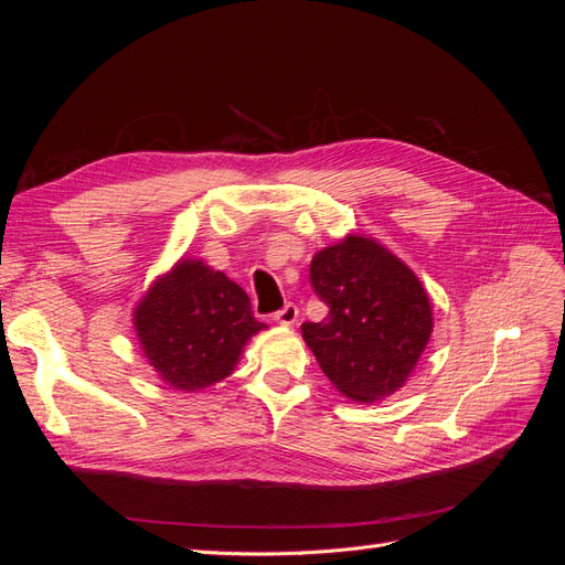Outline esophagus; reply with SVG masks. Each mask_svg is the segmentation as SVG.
I'll return each mask as SVG.
<instances>
[{
  "mask_svg": "<svg viewBox=\"0 0 565 565\" xmlns=\"http://www.w3.org/2000/svg\"><path fill=\"white\" fill-rule=\"evenodd\" d=\"M297 316H299V309L295 303H285L282 309L273 316V320L280 322V324H295L297 322Z\"/></svg>",
  "mask_w": 565,
  "mask_h": 565,
  "instance_id": "1",
  "label": "esophagus"
}]
</instances>
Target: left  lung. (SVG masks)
Masks as SVG:
<instances>
[{
  "instance_id": "obj_1",
  "label": "left lung",
  "mask_w": 565,
  "mask_h": 565,
  "mask_svg": "<svg viewBox=\"0 0 565 565\" xmlns=\"http://www.w3.org/2000/svg\"><path fill=\"white\" fill-rule=\"evenodd\" d=\"M311 285L328 318L303 322V341L334 388L358 403L398 391L431 339V301L396 254L363 235L320 249Z\"/></svg>"
}]
</instances>
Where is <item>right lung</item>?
Returning <instances> with one entry per match:
<instances>
[{"label":"right lung","mask_w":565,"mask_h":565,"mask_svg":"<svg viewBox=\"0 0 565 565\" xmlns=\"http://www.w3.org/2000/svg\"><path fill=\"white\" fill-rule=\"evenodd\" d=\"M134 328L164 384L200 391L226 380L247 339L266 324L241 285L204 262L181 259L136 306Z\"/></svg>","instance_id":"add662e5"}]
</instances>
